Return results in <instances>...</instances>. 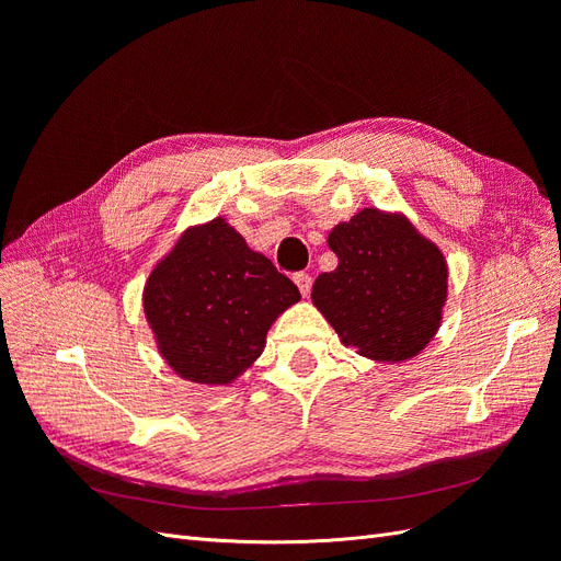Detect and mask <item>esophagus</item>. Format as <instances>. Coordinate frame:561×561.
Segmentation results:
<instances>
[{
    "instance_id": "1",
    "label": "esophagus",
    "mask_w": 561,
    "mask_h": 561,
    "mask_svg": "<svg viewBox=\"0 0 561 561\" xmlns=\"http://www.w3.org/2000/svg\"><path fill=\"white\" fill-rule=\"evenodd\" d=\"M295 283H297L299 293H301L304 297H309V295H311V285H313V280H311V276H309V274H304V271H299V274H295Z\"/></svg>"
}]
</instances>
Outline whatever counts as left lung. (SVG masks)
Returning <instances> with one entry per match:
<instances>
[{
  "label": "left lung",
  "mask_w": 561,
  "mask_h": 561,
  "mask_svg": "<svg viewBox=\"0 0 561 561\" xmlns=\"http://www.w3.org/2000/svg\"><path fill=\"white\" fill-rule=\"evenodd\" d=\"M339 257L313 283V304L365 358L407 360L426 346L443 318V252L402 217L363 210L328 239Z\"/></svg>",
  "instance_id": "left-lung-1"
}]
</instances>
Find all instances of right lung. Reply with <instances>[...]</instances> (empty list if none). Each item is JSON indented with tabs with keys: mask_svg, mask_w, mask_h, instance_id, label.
<instances>
[{
	"mask_svg": "<svg viewBox=\"0 0 561 561\" xmlns=\"http://www.w3.org/2000/svg\"><path fill=\"white\" fill-rule=\"evenodd\" d=\"M297 285L252 252L225 219L182 236L145 287V313L178 375L229 383L260 358L264 336Z\"/></svg>",
	"mask_w": 561,
	"mask_h": 561,
	"instance_id": "right-lung-1",
	"label": "right lung"
}]
</instances>
